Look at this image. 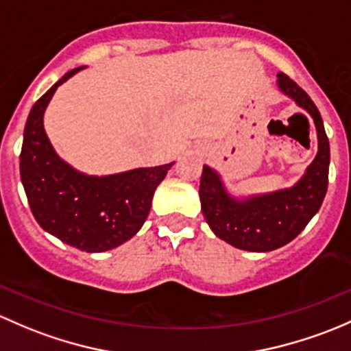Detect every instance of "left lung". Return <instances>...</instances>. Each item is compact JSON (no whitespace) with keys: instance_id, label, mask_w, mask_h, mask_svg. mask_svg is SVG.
I'll return each instance as SVG.
<instances>
[{"instance_id":"obj_1","label":"left lung","mask_w":351,"mask_h":351,"mask_svg":"<svg viewBox=\"0 0 351 351\" xmlns=\"http://www.w3.org/2000/svg\"><path fill=\"white\" fill-rule=\"evenodd\" d=\"M277 84L280 91L313 117L319 150L294 187L243 201L234 199L226 193L221 179L211 167H202L199 184L202 215L216 237L240 250L270 252L287 245L319 211L328 191L330 142L323 118L308 93L284 72H279Z\"/></svg>"}]
</instances>
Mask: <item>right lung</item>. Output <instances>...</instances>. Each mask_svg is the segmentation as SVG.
I'll list each match as a JSON object with an SVG mask.
<instances>
[{
  "mask_svg": "<svg viewBox=\"0 0 351 351\" xmlns=\"http://www.w3.org/2000/svg\"><path fill=\"white\" fill-rule=\"evenodd\" d=\"M72 69L32 106L23 132L20 176L28 204L43 230L81 252L120 247L149 216L152 197L172 164L95 177L60 160L43 130V111Z\"/></svg>",
  "mask_w": 351,
  "mask_h": 351,
  "instance_id": "right-lung-1",
  "label": "right lung"
}]
</instances>
